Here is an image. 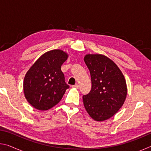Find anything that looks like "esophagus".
<instances>
[{"instance_id": "esophagus-1", "label": "esophagus", "mask_w": 151, "mask_h": 151, "mask_svg": "<svg viewBox=\"0 0 151 151\" xmlns=\"http://www.w3.org/2000/svg\"><path fill=\"white\" fill-rule=\"evenodd\" d=\"M72 87H73V88H78V85H77V84H76V85H73Z\"/></svg>"}]
</instances>
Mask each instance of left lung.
<instances>
[{
    "mask_svg": "<svg viewBox=\"0 0 151 151\" xmlns=\"http://www.w3.org/2000/svg\"><path fill=\"white\" fill-rule=\"evenodd\" d=\"M85 62L90 71L91 91L83 95L88 113L96 121L114 116L124 104L127 93L126 81L113 61L101 55H86Z\"/></svg>",
    "mask_w": 151,
    "mask_h": 151,
    "instance_id": "left-lung-1",
    "label": "left lung"
}]
</instances>
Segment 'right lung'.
<instances>
[{"mask_svg":"<svg viewBox=\"0 0 151 151\" xmlns=\"http://www.w3.org/2000/svg\"><path fill=\"white\" fill-rule=\"evenodd\" d=\"M67 58V54L61 50L48 51L28 70L23 89L27 100L34 108L40 111L51 109L70 87L60 68Z\"/></svg>","mask_w":151,"mask_h":151,"instance_id":"1","label":"right lung"}]
</instances>
